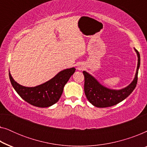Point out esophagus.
<instances>
[{
    "mask_svg": "<svg viewBox=\"0 0 147 147\" xmlns=\"http://www.w3.org/2000/svg\"><path fill=\"white\" fill-rule=\"evenodd\" d=\"M77 68H78V69H79V70H82V69H84V66L82 65V63H80V64H78Z\"/></svg>",
    "mask_w": 147,
    "mask_h": 147,
    "instance_id": "obj_1",
    "label": "esophagus"
}]
</instances>
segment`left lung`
Masks as SVG:
<instances>
[{"mask_svg":"<svg viewBox=\"0 0 147 147\" xmlns=\"http://www.w3.org/2000/svg\"><path fill=\"white\" fill-rule=\"evenodd\" d=\"M138 55V65L135 78L131 84L124 89L120 90H110L102 86L97 80L87 72L84 71V92L90 103L96 107L107 108L114 106L122 102L133 92L138 80V68L140 67V53L136 49Z\"/></svg>","mask_w":147,"mask_h":147,"instance_id":"1","label":"left lung"}]
</instances>
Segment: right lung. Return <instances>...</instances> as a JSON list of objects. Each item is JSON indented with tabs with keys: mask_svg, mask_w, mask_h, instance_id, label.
Returning <instances> with one entry per match:
<instances>
[{
	"mask_svg": "<svg viewBox=\"0 0 147 147\" xmlns=\"http://www.w3.org/2000/svg\"><path fill=\"white\" fill-rule=\"evenodd\" d=\"M75 70L74 67L64 69L49 81L32 88L25 87L17 83L10 73L9 78L14 89L25 101L37 107L46 108L58 102L63 93L64 86Z\"/></svg>",
	"mask_w": 147,
	"mask_h": 147,
	"instance_id": "right-lung-1",
	"label": "right lung"
}]
</instances>
